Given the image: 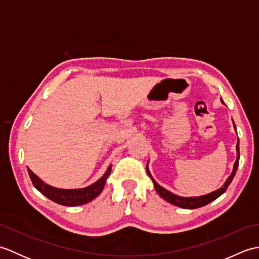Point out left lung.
I'll return each instance as SVG.
<instances>
[{"label":"left lung","mask_w":259,"mask_h":259,"mask_svg":"<svg viewBox=\"0 0 259 259\" xmlns=\"http://www.w3.org/2000/svg\"><path fill=\"white\" fill-rule=\"evenodd\" d=\"M221 101H222V103H224L223 100H221ZM233 124H234V129L236 131V125L234 123V121H233ZM236 133H237V131H236ZM236 152H237V158H236V161L234 163L233 171H232V174L229 175V177L226 179V181H225L224 185L222 187H219V188L216 189L214 191H211V192H209V194L202 195V196L183 197V196L175 195V194H172L171 191L167 190L166 188H163V187H161L160 185L156 183V180L153 179V177H152L151 174H150L149 167H148V163H149V161H148V163H147L146 170H147L148 176H149V177L152 180V183H153V186H155L156 191L158 192V195L162 198V199L170 202L174 206H177V207H180V208L195 209V208H199V207L208 205L209 202H211L214 199H217L219 196H222L224 192L226 191V189L228 188V186L230 185V183H232V180L234 179L235 174H236V171H237V168H238V162H239V140L237 141V145H236Z\"/></svg>","instance_id":"obj_1"}]
</instances>
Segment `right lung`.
I'll return each instance as SVG.
<instances>
[{"mask_svg":"<svg viewBox=\"0 0 259 259\" xmlns=\"http://www.w3.org/2000/svg\"><path fill=\"white\" fill-rule=\"evenodd\" d=\"M111 168H112V164H110L107 169V171L104 172L102 177L99 180H97L96 183H93L92 185L88 187H84V188H78V189L56 188V187L48 185L45 183V181L41 180L29 167H27V172H29L33 186H34L42 195H45L47 198H49V199L59 203V205L74 207V206L84 205V203L90 202L91 200H93L95 198H97L101 194L103 187L106 185V181L110 176V174H111Z\"/></svg>","mask_w":259,"mask_h":259,"instance_id":"right-lung-1","label":"right lung"}]
</instances>
